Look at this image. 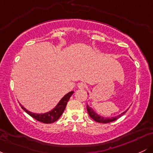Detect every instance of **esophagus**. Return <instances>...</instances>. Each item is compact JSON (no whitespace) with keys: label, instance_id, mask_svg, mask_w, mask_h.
I'll return each instance as SVG.
<instances>
[{"label":"esophagus","instance_id":"34e87169","mask_svg":"<svg viewBox=\"0 0 153 153\" xmlns=\"http://www.w3.org/2000/svg\"><path fill=\"white\" fill-rule=\"evenodd\" d=\"M78 88H80V89H84L85 87H86V85H85V83H83V82H78Z\"/></svg>","mask_w":153,"mask_h":153}]
</instances>
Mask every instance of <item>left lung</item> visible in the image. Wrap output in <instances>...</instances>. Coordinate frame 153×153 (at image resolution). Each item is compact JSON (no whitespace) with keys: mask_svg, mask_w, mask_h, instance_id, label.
I'll return each instance as SVG.
<instances>
[{"mask_svg":"<svg viewBox=\"0 0 153 153\" xmlns=\"http://www.w3.org/2000/svg\"><path fill=\"white\" fill-rule=\"evenodd\" d=\"M86 108H87V111H88V113L89 116H90V117L92 119H94L95 122H99V123H104V124H107V123H109V122H114V121L117 120V119L119 118V117H121L124 114L126 113V111H124V113L121 114L120 115L117 116V117H112V118H104V117H101V116L98 115L97 114H96L95 112L94 111V110L92 109V108H91V107H89L88 106H86Z\"/></svg>","mask_w":153,"mask_h":153,"instance_id":"8db88e82","label":"left lung"}]
</instances>
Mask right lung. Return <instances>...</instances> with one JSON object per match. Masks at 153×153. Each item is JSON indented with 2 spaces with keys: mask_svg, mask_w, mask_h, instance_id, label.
Instances as JSON below:
<instances>
[{
  "mask_svg": "<svg viewBox=\"0 0 153 153\" xmlns=\"http://www.w3.org/2000/svg\"><path fill=\"white\" fill-rule=\"evenodd\" d=\"M73 93H74L73 91H71V92H69L68 94H67L65 96L60 100V101H59L58 104L55 106V108H54L52 111H50L45 114H38L31 113V112L26 110L24 107H23L22 106V105H20L21 106H22V109L24 110V111L26 112L28 114L30 115L31 117H33V118L36 119V120H37L40 122L45 123V124H51V123L56 122V121L61 117V115L62 114L65 109L67 103H68L70 98H71V96L73 95Z\"/></svg>",
  "mask_w": 153,
  "mask_h": 153,
  "instance_id": "1",
  "label": "right lung"
}]
</instances>
